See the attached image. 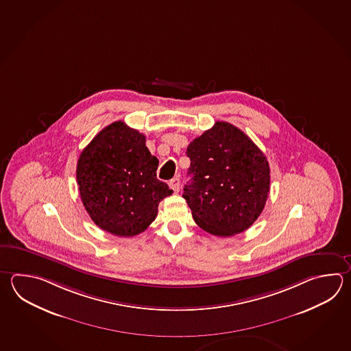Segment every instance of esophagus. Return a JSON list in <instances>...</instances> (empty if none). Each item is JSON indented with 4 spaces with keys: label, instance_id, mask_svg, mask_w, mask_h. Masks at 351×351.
Wrapping results in <instances>:
<instances>
[{
    "label": "esophagus",
    "instance_id": "obj_1",
    "mask_svg": "<svg viewBox=\"0 0 351 351\" xmlns=\"http://www.w3.org/2000/svg\"><path fill=\"white\" fill-rule=\"evenodd\" d=\"M169 186L170 189L173 190V193H179L180 190V179L179 178H173V179L170 180V182H169Z\"/></svg>",
    "mask_w": 351,
    "mask_h": 351
}]
</instances>
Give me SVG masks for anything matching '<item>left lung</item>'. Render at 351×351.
Returning <instances> with one entry per match:
<instances>
[{
	"label": "left lung",
	"mask_w": 351,
	"mask_h": 351,
	"mask_svg": "<svg viewBox=\"0 0 351 351\" xmlns=\"http://www.w3.org/2000/svg\"><path fill=\"white\" fill-rule=\"evenodd\" d=\"M191 180L184 199L195 222L215 237L249 229L263 213L270 191V167L250 137L217 121L187 146Z\"/></svg>",
	"instance_id": "8db88e82"
}]
</instances>
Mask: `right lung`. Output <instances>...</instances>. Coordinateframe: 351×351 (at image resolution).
<instances>
[{"label":"right lung","mask_w":351,"mask_h":351,"mask_svg":"<svg viewBox=\"0 0 351 351\" xmlns=\"http://www.w3.org/2000/svg\"><path fill=\"white\" fill-rule=\"evenodd\" d=\"M146 137L123 121L101 130L82 150L76 178L84 206L100 229L135 237L158 216V202L172 190L156 178L158 160Z\"/></svg>","instance_id":"obj_1"}]
</instances>
